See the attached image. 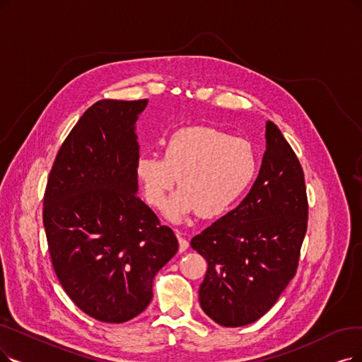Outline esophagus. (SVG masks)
I'll list each match as a JSON object with an SVG mask.
<instances>
[{
	"label": "esophagus",
	"mask_w": 362,
	"mask_h": 362,
	"mask_svg": "<svg viewBox=\"0 0 362 362\" xmlns=\"http://www.w3.org/2000/svg\"><path fill=\"white\" fill-rule=\"evenodd\" d=\"M177 236H178V242H180V251L184 252L187 248H189V240H187L180 230H177Z\"/></svg>",
	"instance_id": "esophagus-1"
}]
</instances>
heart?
<instances>
[{"label":"heart","mask_w":362,"mask_h":362,"mask_svg":"<svg viewBox=\"0 0 362 362\" xmlns=\"http://www.w3.org/2000/svg\"><path fill=\"white\" fill-rule=\"evenodd\" d=\"M257 172L251 142L211 126L178 129L163 142V156L142 154L135 173L147 204L162 208L180 178L182 189L168 215L181 221L189 214L216 216L245 194Z\"/></svg>","instance_id":"b5f03b06"}]
</instances>
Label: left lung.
<instances>
[{
  "label": "left lung",
  "instance_id": "1",
  "mask_svg": "<svg viewBox=\"0 0 362 362\" xmlns=\"http://www.w3.org/2000/svg\"><path fill=\"white\" fill-rule=\"evenodd\" d=\"M305 173L273 122L252 189L240 204L192 239L208 262L199 288L204 312L223 327L255 322L294 278L308 230Z\"/></svg>",
  "mask_w": 362,
  "mask_h": 362
}]
</instances>
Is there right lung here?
Wrapping results in <instances>:
<instances>
[{"mask_svg": "<svg viewBox=\"0 0 362 362\" xmlns=\"http://www.w3.org/2000/svg\"><path fill=\"white\" fill-rule=\"evenodd\" d=\"M147 104L103 99L86 111L56 154L42 205L57 279L77 308L110 324L150 305L156 273L178 251L136 196L135 123Z\"/></svg>", "mask_w": 362, "mask_h": 362, "instance_id": "obj_1", "label": "right lung"}]
</instances>
